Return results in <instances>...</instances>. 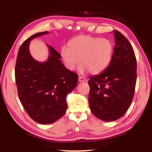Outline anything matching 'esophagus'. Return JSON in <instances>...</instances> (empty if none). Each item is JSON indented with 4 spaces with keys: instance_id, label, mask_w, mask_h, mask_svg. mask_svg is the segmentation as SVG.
I'll return each instance as SVG.
<instances>
[{
    "instance_id": "34e87169",
    "label": "esophagus",
    "mask_w": 152,
    "mask_h": 152,
    "mask_svg": "<svg viewBox=\"0 0 152 152\" xmlns=\"http://www.w3.org/2000/svg\"><path fill=\"white\" fill-rule=\"evenodd\" d=\"M78 81H79L80 82H86V81H87V80H86L85 78H84V77H82V76H79V78H78Z\"/></svg>"
}]
</instances>
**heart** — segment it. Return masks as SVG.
Instances as JSON below:
<instances>
[{
  "label": "heart",
  "mask_w": 152,
  "mask_h": 152,
  "mask_svg": "<svg viewBox=\"0 0 152 152\" xmlns=\"http://www.w3.org/2000/svg\"><path fill=\"white\" fill-rule=\"evenodd\" d=\"M113 51L112 41L107 38L80 35L70 40L67 49H61V56L68 70H75L80 60L81 72L89 71L92 74H98L109 66Z\"/></svg>",
  "instance_id": "obj_1"
}]
</instances>
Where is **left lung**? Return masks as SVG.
Wrapping results in <instances>:
<instances>
[{"label":"left lung","instance_id":"1","mask_svg":"<svg viewBox=\"0 0 152 152\" xmlns=\"http://www.w3.org/2000/svg\"><path fill=\"white\" fill-rule=\"evenodd\" d=\"M115 48L111 62L103 72L88 81V102L95 117L104 121L124 115L134 95L137 61L134 51L119 31L114 30Z\"/></svg>","mask_w":152,"mask_h":152}]
</instances>
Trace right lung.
<instances>
[{
  "mask_svg": "<svg viewBox=\"0 0 152 152\" xmlns=\"http://www.w3.org/2000/svg\"><path fill=\"white\" fill-rule=\"evenodd\" d=\"M49 33H37L22 43L15 66V81L23 107L39 124H51L63 117L67 109L66 96L78 83V75L67 69L61 56L48 45V60L39 62L29 52L31 41Z\"/></svg>",
  "mask_w": 152,
  "mask_h": 152,
  "instance_id": "add662e5",
  "label": "right lung"
}]
</instances>
